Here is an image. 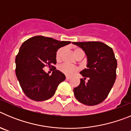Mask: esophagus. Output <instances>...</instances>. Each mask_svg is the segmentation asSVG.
Segmentation results:
<instances>
[{
	"label": "esophagus",
	"mask_w": 131,
	"mask_h": 131,
	"mask_svg": "<svg viewBox=\"0 0 131 131\" xmlns=\"http://www.w3.org/2000/svg\"><path fill=\"white\" fill-rule=\"evenodd\" d=\"M66 80H69V79H70V77H69V76H66Z\"/></svg>",
	"instance_id": "34e87169"
}]
</instances>
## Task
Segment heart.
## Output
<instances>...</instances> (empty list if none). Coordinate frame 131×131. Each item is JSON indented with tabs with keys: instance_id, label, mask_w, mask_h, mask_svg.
I'll list each match as a JSON object with an SVG mask.
<instances>
[{
	"instance_id": "b5f03b06",
	"label": "heart",
	"mask_w": 131,
	"mask_h": 131,
	"mask_svg": "<svg viewBox=\"0 0 131 131\" xmlns=\"http://www.w3.org/2000/svg\"><path fill=\"white\" fill-rule=\"evenodd\" d=\"M63 53H64V48H60L58 50L56 54V59L57 62L62 61ZM73 53L76 57H78L81 55H84V52L83 50L81 48H77V47L74 48ZM60 70L67 75L72 76L74 74L76 73L79 70V69L77 67L72 66H70V65L67 64V63H64V64L60 66Z\"/></svg>"
}]
</instances>
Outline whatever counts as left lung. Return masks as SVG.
Wrapping results in <instances>:
<instances>
[{
	"instance_id": "8db88e82",
	"label": "left lung",
	"mask_w": 131,
	"mask_h": 131,
	"mask_svg": "<svg viewBox=\"0 0 131 131\" xmlns=\"http://www.w3.org/2000/svg\"><path fill=\"white\" fill-rule=\"evenodd\" d=\"M83 50L87 56V68L80 73V84L73 89L76 99L83 104L94 106L107 98L116 79L117 60L113 50L98 41L73 42ZM87 77L88 82L84 80Z\"/></svg>"
}]
</instances>
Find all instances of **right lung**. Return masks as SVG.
<instances>
[{
	"label": "right lung",
	"instance_id": "add662e5",
	"mask_svg": "<svg viewBox=\"0 0 131 131\" xmlns=\"http://www.w3.org/2000/svg\"><path fill=\"white\" fill-rule=\"evenodd\" d=\"M71 43L44 36H35L25 40L16 57V75L25 95L35 101H44L53 96L58 84L66 76L56 70L58 49ZM53 68L51 76L42 68Z\"/></svg>",
	"mask_w": 131,
	"mask_h": 131
}]
</instances>
